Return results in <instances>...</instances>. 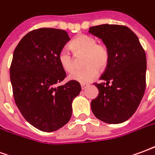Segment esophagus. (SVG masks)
<instances>
[{
    "label": "esophagus",
    "instance_id": "esophagus-1",
    "mask_svg": "<svg viewBox=\"0 0 155 155\" xmlns=\"http://www.w3.org/2000/svg\"><path fill=\"white\" fill-rule=\"evenodd\" d=\"M81 89H82V90H84V89L87 87L89 84H81Z\"/></svg>",
    "mask_w": 155,
    "mask_h": 155
}]
</instances>
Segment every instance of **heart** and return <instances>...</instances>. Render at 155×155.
I'll return each mask as SVG.
<instances>
[{
  "label": "heart",
  "instance_id": "obj_1",
  "mask_svg": "<svg viewBox=\"0 0 155 155\" xmlns=\"http://www.w3.org/2000/svg\"><path fill=\"white\" fill-rule=\"evenodd\" d=\"M71 48L75 55L84 54L83 60L84 69L75 70L69 77L72 81L87 83L93 81L99 71H104L109 64L110 53L107 45L97 42L94 36L80 35L71 42ZM58 61L64 71L71 72L74 70V56L67 49H62L58 54Z\"/></svg>",
  "mask_w": 155,
  "mask_h": 155
}]
</instances>
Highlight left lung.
I'll list each match as a JSON object with an SVG mask.
<instances>
[{
  "label": "left lung",
  "mask_w": 155,
  "mask_h": 155,
  "mask_svg": "<svg viewBox=\"0 0 155 155\" xmlns=\"http://www.w3.org/2000/svg\"><path fill=\"white\" fill-rule=\"evenodd\" d=\"M90 33L102 39L110 53V62L94 83L99 94L91 101L94 116L108 124H120L139 107L146 87V55L137 35L125 25H95Z\"/></svg>",
  "instance_id": "1"
}]
</instances>
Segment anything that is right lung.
<instances>
[{"label":"right lung","instance_id":"1","mask_svg":"<svg viewBox=\"0 0 155 155\" xmlns=\"http://www.w3.org/2000/svg\"><path fill=\"white\" fill-rule=\"evenodd\" d=\"M69 41L64 30L35 29L21 40L13 53L10 77L15 104L27 122L44 132L69 122L72 101L81 91L75 81L56 85L66 77L58 54Z\"/></svg>","mask_w":155,"mask_h":155}]
</instances>
